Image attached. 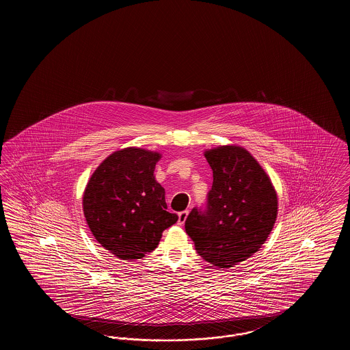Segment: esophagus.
<instances>
[{
	"label": "esophagus",
	"mask_w": 350,
	"mask_h": 350,
	"mask_svg": "<svg viewBox=\"0 0 350 350\" xmlns=\"http://www.w3.org/2000/svg\"><path fill=\"white\" fill-rule=\"evenodd\" d=\"M187 215H189V211L187 210H185V211H181L180 214H178V224L180 226H183V223L186 221V219H187Z\"/></svg>",
	"instance_id": "34e87169"
}]
</instances>
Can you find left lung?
I'll return each instance as SVG.
<instances>
[{
  "mask_svg": "<svg viewBox=\"0 0 350 350\" xmlns=\"http://www.w3.org/2000/svg\"><path fill=\"white\" fill-rule=\"evenodd\" d=\"M213 187L206 208H193L186 233L200 257L217 267H232L262 247L277 219L278 198L267 172L248 150L220 146L206 150Z\"/></svg>",
  "mask_w": 350,
  "mask_h": 350,
  "instance_id": "obj_1",
  "label": "left lung"
}]
</instances>
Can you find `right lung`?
Masks as SVG:
<instances>
[{"instance_id": "right-lung-1", "label": "right lung", "mask_w": 350, "mask_h": 350, "mask_svg": "<svg viewBox=\"0 0 350 350\" xmlns=\"http://www.w3.org/2000/svg\"><path fill=\"white\" fill-rule=\"evenodd\" d=\"M160 159L159 152L143 148L116 150L85 187L86 223L100 245L120 260L144 257L178 220L167 213L165 190L153 176Z\"/></svg>"}]
</instances>
